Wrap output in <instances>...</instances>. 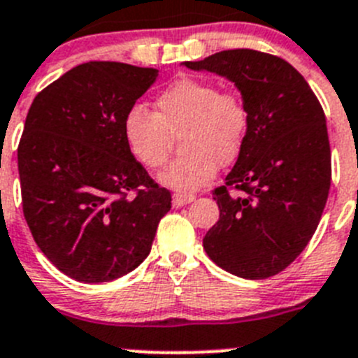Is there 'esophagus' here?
I'll return each instance as SVG.
<instances>
[{"label": "esophagus", "instance_id": "esophagus-1", "mask_svg": "<svg viewBox=\"0 0 358 358\" xmlns=\"http://www.w3.org/2000/svg\"><path fill=\"white\" fill-rule=\"evenodd\" d=\"M194 199H196L194 194H187V192H175V194H173V205L178 208V207H183V205H187V203L194 201Z\"/></svg>", "mask_w": 358, "mask_h": 358}]
</instances>
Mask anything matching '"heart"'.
Masks as SVG:
<instances>
[{"label": "heart", "instance_id": "obj_1", "mask_svg": "<svg viewBox=\"0 0 358 358\" xmlns=\"http://www.w3.org/2000/svg\"><path fill=\"white\" fill-rule=\"evenodd\" d=\"M250 130V108L243 96L219 91L207 80H176L155 101V112L135 105L124 115L123 134L131 155L148 169L169 157L173 137L183 155L159 175L162 185L196 191L217 171L219 164L237 159Z\"/></svg>", "mask_w": 358, "mask_h": 358}]
</instances>
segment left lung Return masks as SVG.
I'll return each instance as SVG.
<instances>
[{
	"instance_id": "obj_1",
	"label": "left lung",
	"mask_w": 358,
	"mask_h": 358,
	"mask_svg": "<svg viewBox=\"0 0 358 358\" xmlns=\"http://www.w3.org/2000/svg\"><path fill=\"white\" fill-rule=\"evenodd\" d=\"M185 67L234 82L250 108L243 150L214 191L219 221L203 248L241 278L276 275L305 250L327 205L331 155L323 108L303 76L275 55L228 50Z\"/></svg>"
}]
</instances>
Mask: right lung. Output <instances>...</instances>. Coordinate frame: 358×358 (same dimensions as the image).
I'll return each instance as SVG.
<instances>
[{
	"label": "right lung",
	"mask_w": 358,
	"mask_h": 358,
	"mask_svg": "<svg viewBox=\"0 0 358 358\" xmlns=\"http://www.w3.org/2000/svg\"><path fill=\"white\" fill-rule=\"evenodd\" d=\"M159 69L121 62L73 67L35 96L17 148L22 212L35 243L85 283L134 271L151 251L171 192L124 141V115Z\"/></svg>",
	"instance_id": "right-lung-1"
}]
</instances>
